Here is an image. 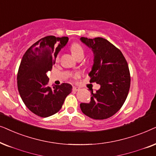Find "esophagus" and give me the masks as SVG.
Here are the masks:
<instances>
[{"instance_id":"34e87169","label":"esophagus","mask_w":156,"mask_h":156,"mask_svg":"<svg viewBox=\"0 0 156 156\" xmlns=\"http://www.w3.org/2000/svg\"><path fill=\"white\" fill-rule=\"evenodd\" d=\"M73 90L78 91V90H80V88H79V87H78V86H73Z\"/></svg>"}]
</instances>
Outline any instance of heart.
I'll use <instances>...</instances> for the list:
<instances>
[{"label":"heart","mask_w":156,"mask_h":156,"mask_svg":"<svg viewBox=\"0 0 156 156\" xmlns=\"http://www.w3.org/2000/svg\"><path fill=\"white\" fill-rule=\"evenodd\" d=\"M70 51H71L72 55L77 58L80 55H84V49L80 43H74L70 46Z\"/></svg>","instance_id":"obj_1"}]
</instances>
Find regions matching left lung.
Returning <instances> with one entry per match:
<instances>
[{"instance_id":"8db88e82","label":"left lung","mask_w":156,"mask_h":156,"mask_svg":"<svg viewBox=\"0 0 156 156\" xmlns=\"http://www.w3.org/2000/svg\"><path fill=\"white\" fill-rule=\"evenodd\" d=\"M80 40L94 53L90 83L101 85L95 93L91 91L90 102L80 103V109L93 119H106L117 113L127 98L130 86L128 63L122 52L106 39L82 37Z\"/></svg>"}]
</instances>
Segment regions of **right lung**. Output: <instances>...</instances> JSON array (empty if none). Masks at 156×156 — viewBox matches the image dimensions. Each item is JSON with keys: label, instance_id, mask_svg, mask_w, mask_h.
<instances>
[{"label": "right lung", "instance_id": "right-lung-1", "mask_svg": "<svg viewBox=\"0 0 156 156\" xmlns=\"http://www.w3.org/2000/svg\"><path fill=\"white\" fill-rule=\"evenodd\" d=\"M68 41V37L45 36L31 45L22 58L17 76L18 92L26 106L40 117L58 113L72 91L71 85L66 83L51 88L46 74Z\"/></svg>", "mask_w": 156, "mask_h": 156}]
</instances>
